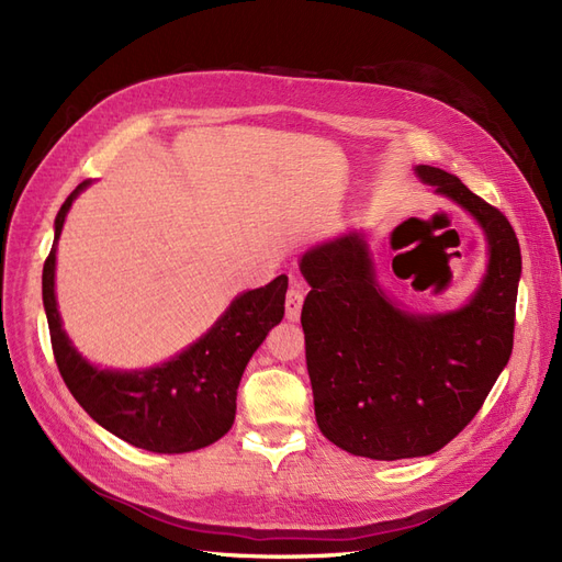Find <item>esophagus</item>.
Segmentation results:
<instances>
[{
	"instance_id": "34e87169",
	"label": "esophagus",
	"mask_w": 562,
	"mask_h": 562,
	"mask_svg": "<svg viewBox=\"0 0 562 562\" xmlns=\"http://www.w3.org/2000/svg\"><path fill=\"white\" fill-rule=\"evenodd\" d=\"M302 300H304V293L300 291V288H295V285L285 293V316H288V321H297L300 318Z\"/></svg>"
}]
</instances>
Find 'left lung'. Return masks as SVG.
Masks as SVG:
<instances>
[{"label":"left lung","mask_w":562,"mask_h":562,"mask_svg":"<svg viewBox=\"0 0 562 562\" xmlns=\"http://www.w3.org/2000/svg\"><path fill=\"white\" fill-rule=\"evenodd\" d=\"M415 173L485 234L487 271L464 307L401 310L378 283L363 232L300 260L312 285L300 321L318 429L337 448L382 462L448 446L481 411L514 349L522 262L512 223L457 176L434 166Z\"/></svg>","instance_id":"1"}]
</instances>
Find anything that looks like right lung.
I'll return each instance as SVG.
<instances>
[{
	"label": "right lung",
	"mask_w": 562,
	"mask_h": 562,
	"mask_svg": "<svg viewBox=\"0 0 562 562\" xmlns=\"http://www.w3.org/2000/svg\"><path fill=\"white\" fill-rule=\"evenodd\" d=\"M91 180L77 184L56 215L54 248L44 262L42 297L50 347L77 403L100 427L126 443L159 454L206 448L234 424L236 389L250 356L283 318L288 277L236 295L206 335L171 361L145 370H112L89 363L63 330L56 302V246L72 201Z\"/></svg>",
	"instance_id": "1"
}]
</instances>
